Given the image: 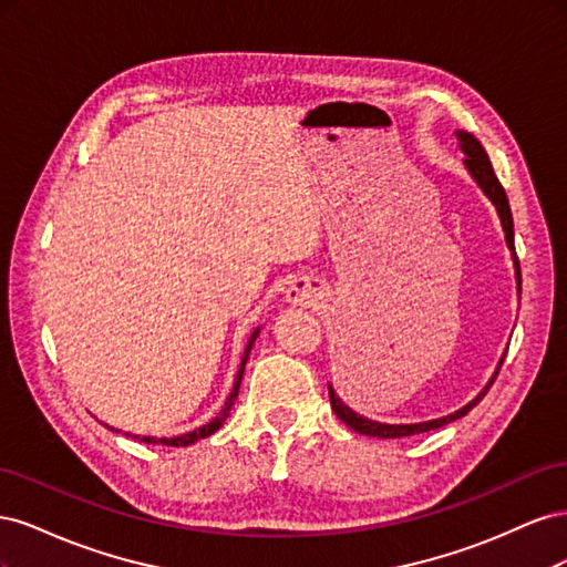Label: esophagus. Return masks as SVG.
I'll return each mask as SVG.
<instances>
[{
	"mask_svg": "<svg viewBox=\"0 0 567 567\" xmlns=\"http://www.w3.org/2000/svg\"><path fill=\"white\" fill-rule=\"evenodd\" d=\"M290 298H293L296 302H307L312 298V290L307 284H300V286H293V290H290Z\"/></svg>",
	"mask_w": 567,
	"mask_h": 567,
	"instance_id": "34e87169",
	"label": "esophagus"
}]
</instances>
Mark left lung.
I'll return each mask as SVG.
<instances>
[{
    "label": "left lung",
    "mask_w": 567,
    "mask_h": 567,
    "mask_svg": "<svg viewBox=\"0 0 567 567\" xmlns=\"http://www.w3.org/2000/svg\"><path fill=\"white\" fill-rule=\"evenodd\" d=\"M458 142H461L463 153H466V167H468V173L475 177V182L480 184V188H483V192L489 196V200L494 203L496 213H499V217H502V225H504V231H506V244H508V248L513 250V260H516V279H518V288H520V262H518V255H516V244H513V215H511V205H508L504 186H502L499 179H496L494 167H492V163H489V158H487L485 148L480 146V142L475 140L473 134L458 132ZM499 369H502V367H499ZM496 375H499V371L494 373V379H496ZM494 379L489 381V385H487L483 392L477 394V398H475L471 404H466L463 409L454 411V414L444 416V419H437V421L414 423V425H388V423L369 421V419H364V416H359V414H354V411H352L350 406L342 404V400L333 392L331 385H329V398H331V409L336 411V416H338L342 423H346V425H350L354 433H359V435H371V437H409V435H419V433L435 431V427H442V425H447V423H452V421H456V419H461V416H466L468 411H471L480 400L485 398L487 390L494 385Z\"/></svg>",
    "instance_id": "8db88e82"
}]
</instances>
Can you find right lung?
<instances>
[{
  "label": "right lung",
  "instance_id": "obj_1",
  "mask_svg": "<svg viewBox=\"0 0 567 567\" xmlns=\"http://www.w3.org/2000/svg\"><path fill=\"white\" fill-rule=\"evenodd\" d=\"M257 333H260V329H255L252 331V336H250V340H248V348H246V352H244V362H241V369H238V375H236V383H234V390H231V394H229V400L225 402V409H221V414L217 416V419H213L208 425H200L198 431H194V433H186V435H179V437H142V442H148V444H167V447H188V444H194V442H198V440H203V437H208V435H213L215 431H219V425L225 423V419L229 416V411H231V404H234V400H236V394H238V388H241V379H244V369H246V362H248V354H250V348H252V342H255V338H257ZM127 435V433H125Z\"/></svg>",
  "mask_w": 567,
  "mask_h": 567
}]
</instances>
